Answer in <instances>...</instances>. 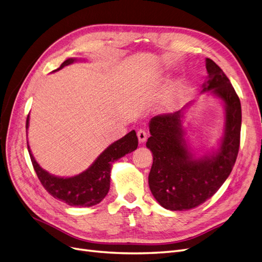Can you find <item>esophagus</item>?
<instances>
[{
  "instance_id": "esophagus-1",
  "label": "esophagus",
  "mask_w": 262,
  "mask_h": 262,
  "mask_svg": "<svg viewBox=\"0 0 262 262\" xmlns=\"http://www.w3.org/2000/svg\"><path fill=\"white\" fill-rule=\"evenodd\" d=\"M137 136H138V139H139V141L141 142V143H143V142L146 141L148 133H147L144 129H140V130H138V132H137Z\"/></svg>"
}]
</instances>
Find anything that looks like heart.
Here are the masks:
<instances>
[{
    "label": "heart",
    "mask_w": 262,
    "mask_h": 262,
    "mask_svg": "<svg viewBox=\"0 0 262 262\" xmlns=\"http://www.w3.org/2000/svg\"><path fill=\"white\" fill-rule=\"evenodd\" d=\"M180 93H181V87L180 86H177L176 89H173L170 92L167 99H166V101H165L166 108H167V109H172L173 108V106L176 105L178 98L180 97Z\"/></svg>",
    "instance_id": "obj_1"
}]
</instances>
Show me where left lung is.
<instances>
[{
  "instance_id": "obj_1",
  "label": "left lung",
  "mask_w": 262,
  "mask_h": 262,
  "mask_svg": "<svg viewBox=\"0 0 262 262\" xmlns=\"http://www.w3.org/2000/svg\"><path fill=\"white\" fill-rule=\"evenodd\" d=\"M208 81L203 92L211 91L224 101L226 121L224 137L212 156L193 158L189 152L181 119L184 109L153 117L146 146L153 153L148 175L150 192L163 208L186 211L199 207L215 193L231 173L241 143L242 107L238 95L222 69L205 60Z\"/></svg>"
}]
</instances>
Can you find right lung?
<instances>
[{"label": "right lung", "mask_w": 262, "mask_h": 262, "mask_svg": "<svg viewBox=\"0 0 262 262\" xmlns=\"http://www.w3.org/2000/svg\"><path fill=\"white\" fill-rule=\"evenodd\" d=\"M77 61L76 59H68L58 69L64 68ZM57 71V70H55ZM29 115L26 120V129H28ZM138 137L134 130L115 143L109 145L95 161L90 168L81 172L80 175L70 178H61L50 175L42 169L31 154L28 142L27 147L31 163L37 176L43 188L55 199H59L72 207H92L99 203L107 195L110 188V170L112 165L125 154L133 152L138 147Z\"/></svg>", "instance_id": "add662e5"}]
</instances>
